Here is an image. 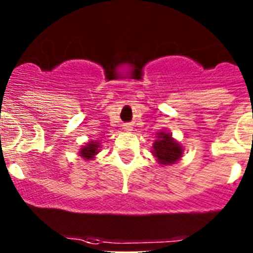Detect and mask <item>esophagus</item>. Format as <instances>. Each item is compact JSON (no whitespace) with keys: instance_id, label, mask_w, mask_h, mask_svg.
I'll use <instances>...</instances> for the list:
<instances>
[{"instance_id":"obj_1","label":"esophagus","mask_w":253,"mask_h":253,"mask_svg":"<svg viewBox=\"0 0 253 253\" xmlns=\"http://www.w3.org/2000/svg\"><path fill=\"white\" fill-rule=\"evenodd\" d=\"M124 130H126V131L133 130V126H131V124H124Z\"/></svg>"}]
</instances>
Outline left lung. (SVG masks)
I'll use <instances>...</instances> for the list:
<instances>
[{"mask_svg": "<svg viewBox=\"0 0 253 253\" xmlns=\"http://www.w3.org/2000/svg\"><path fill=\"white\" fill-rule=\"evenodd\" d=\"M182 147L171 137L169 133L160 131L157 134V140L153 143V156L157 158L161 165H172L182 157Z\"/></svg>", "mask_w": 253, "mask_h": 253, "instance_id": "8db88e82", "label": "left lung"}]
</instances>
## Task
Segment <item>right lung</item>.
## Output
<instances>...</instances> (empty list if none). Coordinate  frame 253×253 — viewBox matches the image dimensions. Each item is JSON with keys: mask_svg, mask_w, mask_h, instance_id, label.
<instances>
[{"mask_svg": "<svg viewBox=\"0 0 253 253\" xmlns=\"http://www.w3.org/2000/svg\"><path fill=\"white\" fill-rule=\"evenodd\" d=\"M99 148H100V143L97 142H88L86 146L82 147L80 149V156L84 158V160H92L95 158V156L99 153Z\"/></svg>", "mask_w": 253, "mask_h": 253, "instance_id": "right-lung-1", "label": "right lung"}]
</instances>
